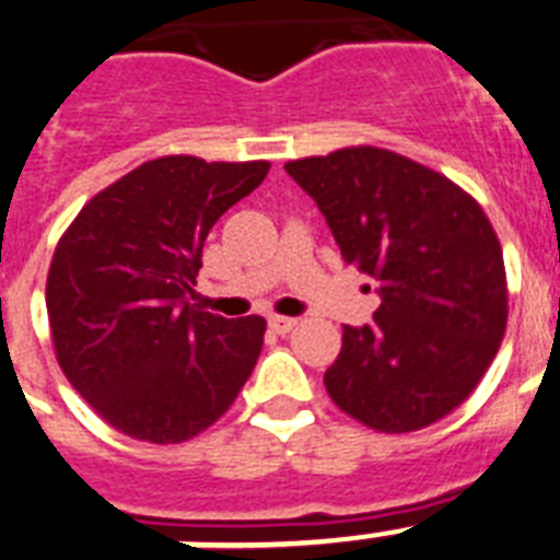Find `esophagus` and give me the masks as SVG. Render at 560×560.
<instances>
[{"label": "esophagus", "instance_id": "34e87169", "mask_svg": "<svg viewBox=\"0 0 560 560\" xmlns=\"http://www.w3.org/2000/svg\"><path fill=\"white\" fill-rule=\"evenodd\" d=\"M267 324H270V329H273L276 335H287L295 327V318H287V315H270Z\"/></svg>", "mask_w": 560, "mask_h": 560}]
</instances>
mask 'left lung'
<instances>
[{
	"label": "left lung",
	"mask_w": 560,
	"mask_h": 560,
	"mask_svg": "<svg viewBox=\"0 0 560 560\" xmlns=\"http://www.w3.org/2000/svg\"><path fill=\"white\" fill-rule=\"evenodd\" d=\"M340 256L377 281L372 324L343 327L324 386L340 411L408 434L468 400L508 327L504 256L482 206L445 174L374 145L290 160Z\"/></svg>",
	"instance_id": "1"
}]
</instances>
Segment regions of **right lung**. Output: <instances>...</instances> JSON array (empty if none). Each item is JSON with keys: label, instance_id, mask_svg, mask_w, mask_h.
<instances>
[{"label": "right lung", "instance_id": "1", "mask_svg": "<svg viewBox=\"0 0 560 560\" xmlns=\"http://www.w3.org/2000/svg\"><path fill=\"white\" fill-rule=\"evenodd\" d=\"M267 172V160H149L95 194L58 240L47 273L58 366L112 428L186 442L250 377L265 318L202 313L188 295L213 222Z\"/></svg>", "mask_w": 560, "mask_h": 560}]
</instances>
